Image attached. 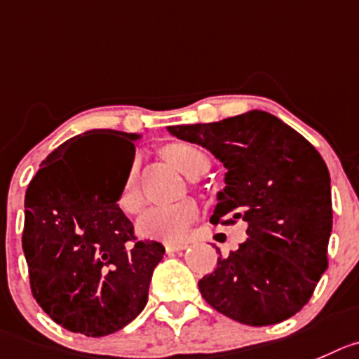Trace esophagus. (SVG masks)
<instances>
[{"instance_id":"esophagus-1","label":"esophagus","mask_w":359,"mask_h":359,"mask_svg":"<svg viewBox=\"0 0 359 359\" xmlns=\"http://www.w3.org/2000/svg\"><path fill=\"white\" fill-rule=\"evenodd\" d=\"M187 245H180V243H165V252L167 254H174V252H182L185 250Z\"/></svg>"}]
</instances>
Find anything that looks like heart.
<instances>
[{
  "mask_svg": "<svg viewBox=\"0 0 359 359\" xmlns=\"http://www.w3.org/2000/svg\"><path fill=\"white\" fill-rule=\"evenodd\" d=\"M163 155L177 170H182L189 177L201 176L210 165L206 153L187 142H170L163 148ZM137 167L139 160L134 158L118 196V206L128 215L137 213L142 206V196L137 185ZM197 217L199 208L194 201L187 199L174 204H160L148 208L139 217L137 231L144 238L180 243L189 236L190 227Z\"/></svg>",
  "mask_w": 359,
  "mask_h": 359,
  "instance_id": "heart-1",
  "label": "heart"
}]
</instances>
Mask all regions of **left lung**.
I'll return each mask as SVG.
<instances>
[{
    "instance_id": "obj_1",
    "label": "left lung",
    "mask_w": 359,
    "mask_h": 359,
    "mask_svg": "<svg viewBox=\"0 0 359 359\" xmlns=\"http://www.w3.org/2000/svg\"><path fill=\"white\" fill-rule=\"evenodd\" d=\"M227 169L211 222L247 224V241L211 275L199 280L203 298L217 312L269 326L309 303L327 268L333 225L330 172L302 134L266 111H248L215 123L167 126Z\"/></svg>"
}]
</instances>
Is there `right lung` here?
Masks as SVG:
<instances>
[{
  "label": "right lung",
  "mask_w": 359,
  "mask_h": 359,
  "mask_svg": "<svg viewBox=\"0 0 359 359\" xmlns=\"http://www.w3.org/2000/svg\"><path fill=\"white\" fill-rule=\"evenodd\" d=\"M139 134L90 130L54 149L24 199L22 250L33 296L65 330L105 337L132 323L148 303L149 282L165 248L137 241L118 196ZM113 151L123 165L116 182L86 141Z\"/></svg>",
  "instance_id": "1"
}]
</instances>
